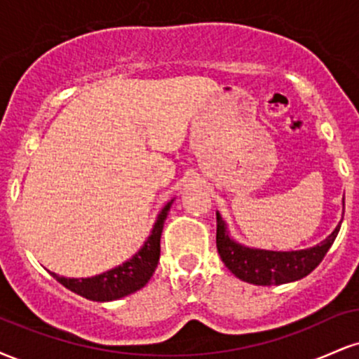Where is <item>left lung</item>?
Returning a JSON list of instances; mask_svg holds the SVG:
<instances>
[{
    "mask_svg": "<svg viewBox=\"0 0 359 359\" xmlns=\"http://www.w3.org/2000/svg\"><path fill=\"white\" fill-rule=\"evenodd\" d=\"M216 246L222 263L238 278L253 285H280V283L294 282V280L306 277L323 262L341 228L339 222L334 231L314 248L300 251H265L246 248L233 241L226 233V224L219 212H216Z\"/></svg>",
    "mask_w": 359,
    "mask_h": 359,
    "instance_id": "1",
    "label": "left lung"
}]
</instances>
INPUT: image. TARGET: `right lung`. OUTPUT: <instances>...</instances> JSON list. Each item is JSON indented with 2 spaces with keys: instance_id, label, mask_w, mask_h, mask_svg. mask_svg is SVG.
Masks as SVG:
<instances>
[{
  "instance_id": "add662e5",
  "label": "right lung",
  "mask_w": 359,
  "mask_h": 359,
  "mask_svg": "<svg viewBox=\"0 0 359 359\" xmlns=\"http://www.w3.org/2000/svg\"><path fill=\"white\" fill-rule=\"evenodd\" d=\"M170 204L172 203H168L158 214V219H156L150 238L145 241L143 248L123 265L90 278H65L59 277L53 271H50V275L74 294L89 300H96V302L116 300L140 290L147 285L156 269V263H158L160 236H162L163 222L167 219Z\"/></svg>"
}]
</instances>
